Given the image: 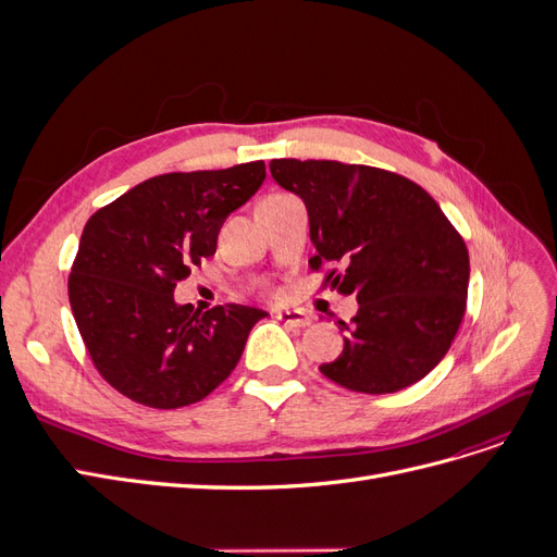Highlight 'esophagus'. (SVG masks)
I'll list each match as a JSON object with an SVG mask.
<instances>
[{
  "label": "esophagus",
  "mask_w": 557,
  "mask_h": 557,
  "mask_svg": "<svg viewBox=\"0 0 557 557\" xmlns=\"http://www.w3.org/2000/svg\"><path fill=\"white\" fill-rule=\"evenodd\" d=\"M274 318L281 320V323H285V325H290V327L311 325V318L305 311H297V309H278V311H274Z\"/></svg>",
  "instance_id": "obj_1"
}]
</instances>
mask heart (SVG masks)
I'll list each match as a JSON object with an SVG mask.
<instances>
[{"label":"heart","instance_id":"obj_1","mask_svg":"<svg viewBox=\"0 0 557 557\" xmlns=\"http://www.w3.org/2000/svg\"><path fill=\"white\" fill-rule=\"evenodd\" d=\"M274 197H281V195H272V197H267V199H274Z\"/></svg>","mask_w":557,"mask_h":557}]
</instances>
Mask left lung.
Returning a JSON list of instances; mask_svg holds the SVG:
<instances>
[{"label": "left lung", "instance_id": "obj_1", "mask_svg": "<svg viewBox=\"0 0 557 557\" xmlns=\"http://www.w3.org/2000/svg\"><path fill=\"white\" fill-rule=\"evenodd\" d=\"M269 172L309 213L315 256L346 264L325 285L356 295L358 313L342 356L320 364L352 393L385 395L442 362L462 323L469 252L442 207L418 183L367 164L272 160Z\"/></svg>", "mask_w": 557, "mask_h": 557}]
</instances>
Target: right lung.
Segmentation results:
<instances>
[{
	"label": "right lung",
	"instance_id": "1",
	"mask_svg": "<svg viewBox=\"0 0 557 557\" xmlns=\"http://www.w3.org/2000/svg\"><path fill=\"white\" fill-rule=\"evenodd\" d=\"M264 162L148 178L83 227L70 305L97 372L153 409L205 399L237 367L262 309L176 305V281L211 258L225 218L264 181Z\"/></svg>",
	"mask_w": 557,
	"mask_h": 557
}]
</instances>
